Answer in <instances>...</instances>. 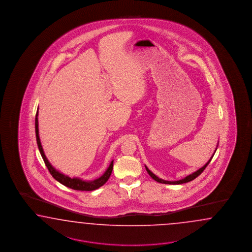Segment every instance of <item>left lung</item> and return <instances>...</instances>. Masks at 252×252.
I'll use <instances>...</instances> for the list:
<instances>
[{
    "label": "left lung",
    "instance_id": "obj_1",
    "mask_svg": "<svg viewBox=\"0 0 252 252\" xmlns=\"http://www.w3.org/2000/svg\"><path fill=\"white\" fill-rule=\"evenodd\" d=\"M213 157L214 156H212V158L209 160V161L207 162L206 164L203 166V167L200 168V169H198L197 172H195V173H193V174H191L189 176H186L184 179H181V180H178V181H165V180H162V179H160L159 178L158 176H155L153 173H152L148 168L146 167V170H147V172H148V174L150 175V176H152V178H153L155 181H157V182H159V183L161 184H169V185H179V184H184V183H188V182H189V181H192V180H194L196 177H198L204 170H205V168L207 167V165L210 163V161L212 160L213 159Z\"/></svg>",
    "mask_w": 252,
    "mask_h": 252
}]
</instances>
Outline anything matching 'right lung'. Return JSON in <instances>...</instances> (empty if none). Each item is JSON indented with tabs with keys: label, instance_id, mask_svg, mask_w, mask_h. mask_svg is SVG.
Segmentation results:
<instances>
[{
	"label": "right lung",
	"instance_id": "add662e5",
	"mask_svg": "<svg viewBox=\"0 0 252 252\" xmlns=\"http://www.w3.org/2000/svg\"><path fill=\"white\" fill-rule=\"evenodd\" d=\"M35 130H36V137H37V143H38V150L39 153L42 156V159L45 162L46 166L48 168L50 174L53 176L55 180H57L58 182L63 184V186L70 188L72 189L75 190H82V191H92L95 190L97 189H99V187L103 186L104 184L106 183L107 180L109 179V177L111 176L112 172H113V167H114V160L111 162L110 166L108 167L106 172L103 174V176H100L98 179L93 180V181H83L81 179L78 178H71L68 176H64L61 173H59L58 171H56L52 164L49 162V160H47L45 154L43 153V149L42 146L40 143L39 140V137H38V111L36 113V118H35Z\"/></svg>",
	"mask_w": 252,
	"mask_h": 252
}]
</instances>
